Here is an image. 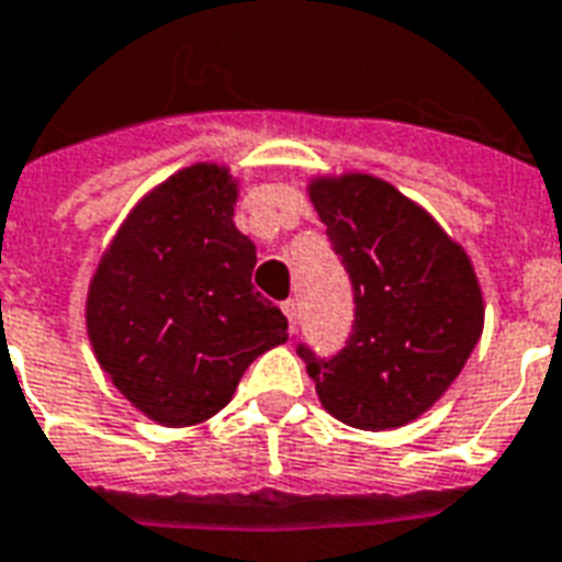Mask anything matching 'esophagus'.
Listing matches in <instances>:
<instances>
[{
    "label": "esophagus",
    "instance_id": "34e87169",
    "mask_svg": "<svg viewBox=\"0 0 562 562\" xmlns=\"http://www.w3.org/2000/svg\"><path fill=\"white\" fill-rule=\"evenodd\" d=\"M282 313L289 318V330L294 334V328H297V304H294V301H285V304H282Z\"/></svg>",
    "mask_w": 562,
    "mask_h": 562
}]
</instances>
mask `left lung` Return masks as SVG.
<instances>
[{
	"instance_id": "obj_1",
	"label": "left lung",
	"mask_w": 562,
	"mask_h": 562,
	"mask_svg": "<svg viewBox=\"0 0 562 562\" xmlns=\"http://www.w3.org/2000/svg\"><path fill=\"white\" fill-rule=\"evenodd\" d=\"M306 195L352 277L355 325L330 361L297 349L322 406L358 430L415 422L460 376L484 328L467 249L382 177L316 173Z\"/></svg>"
}]
</instances>
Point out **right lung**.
Returning a JSON list of instances; mask_svg holds the SVG:
<instances>
[{"label": "right lung", "mask_w": 562, "mask_h": 562, "mask_svg": "<svg viewBox=\"0 0 562 562\" xmlns=\"http://www.w3.org/2000/svg\"><path fill=\"white\" fill-rule=\"evenodd\" d=\"M240 183L195 161L128 210L92 270V355L138 413L161 427L213 418L289 322L252 289L256 244L237 232Z\"/></svg>", "instance_id": "right-lung-1"}]
</instances>
